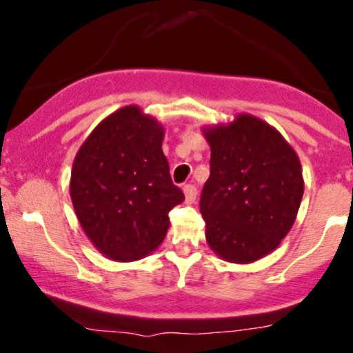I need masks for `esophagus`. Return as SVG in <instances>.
I'll list each match as a JSON object with an SVG mask.
<instances>
[{
	"instance_id": "34e87169",
	"label": "esophagus",
	"mask_w": 353,
	"mask_h": 353,
	"mask_svg": "<svg viewBox=\"0 0 353 353\" xmlns=\"http://www.w3.org/2000/svg\"><path fill=\"white\" fill-rule=\"evenodd\" d=\"M182 190H184L185 202H188V204H192V202L196 201V197H197V189H196V185L188 184V185H184V188H182Z\"/></svg>"
}]
</instances>
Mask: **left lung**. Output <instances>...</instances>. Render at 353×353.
<instances>
[{
	"label": "left lung",
	"mask_w": 353,
	"mask_h": 353,
	"mask_svg": "<svg viewBox=\"0 0 353 353\" xmlns=\"http://www.w3.org/2000/svg\"><path fill=\"white\" fill-rule=\"evenodd\" d=\"M210 176L201 194L205 241L222 261L252 264L292 229L303 196L297 152L265 121L241 112L202 128Z\"/></svg>",
	"instance_id": "1"
}]
</instances>
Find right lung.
Wrapping results in <instances>:
<instances>
[{
    "label": "right lung",
    "mask_w": 353,
    "mask_h": 353,
    "mask_svg": "<svg viewBox=\"0 0 353 353\" xmlns=\"http://www.w3.org/2000/svg\"><path fill=\"white\" fill-rule=\"evenodd\" d=\"M164 125L139 106L104 117L79 148L70 194L92 245L117 262L156 250L169 229V210L184 201L163 152Z\"/></svg>",
    "instance_id": "right-lung-1"
}]
</instances>
